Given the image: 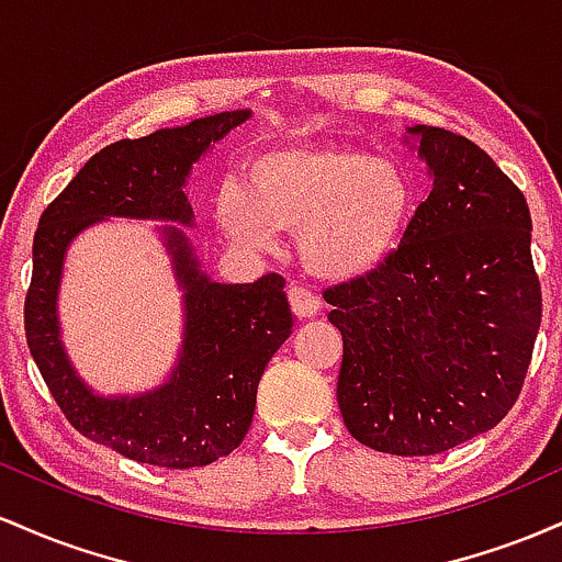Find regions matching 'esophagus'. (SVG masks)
<instances>
[{
  "mask_svg": "<svg viewBox=\"0 0 562 562\" xmlns=\"http://www.w3.org/2000/svg\"><path fill=\"white\" fill-rule=\"evenodd\" d=\"M288 299H290V306H293V312L299 314V317H314V314L319 312L317 293H312L308 288L299 285V282H293V285H290Z\"/></svg>",
  "mask_w": 562,
  "mask_h": 562,
  "instance_id": "esophagus-1",
  "label": "esophagus"
}]
</instances>
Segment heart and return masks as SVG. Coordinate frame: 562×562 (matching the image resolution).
<instances>
[{
    "mask_svg": "<svg viewBox=\"0 0 562 562\" xmlns=\"http://www.w3.org/2000/svg\"><path fill=\"white\" fill-rule=\"evenodd\" d=\"M415 192L402 166L340 145L274 147L250 160L248 190L216 195L224 232L267 248L274 229L299 232L301 259L322 280H351L380 267L402 240Z\"/></svg>",
    "mask_w": 562,
    "mask_h": 562,
    "instance_id": "1",
    "label": "heart"
}]
</instances>
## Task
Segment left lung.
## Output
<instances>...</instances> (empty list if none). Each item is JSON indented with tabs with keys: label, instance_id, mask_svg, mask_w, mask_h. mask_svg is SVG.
<instances>
[{
	"label": "left lung",
	"instance_id": "8db88e82",
	"mask_svg": "<svg viewBox=\"0 0 562 562\" xmlns=\"http://www.w3.org/2000/svg\"><path fill=\"white\" fill-rule=\"evenodd\" d=\"M434 190L380 267L327 288L338 406L364 447L428 457L492 430L524 391L541 322L524 192L475 142L417 126Z\"/></svg>",
	"mask_w": 562,
	"mask_h": 562
}]
</instances>
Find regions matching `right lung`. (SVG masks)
Returning a JSON list of instances; mask_svg holds the SVG:
<instances>
[{
    "mask_svg": "<svg viewBox=\"0 0 562 562\" xmlns=\"http://www.w3.org/2000/svg\"><path fill=\"white\" fill-rule=\"evenodd\" d=\"M248 111L218 113L179 128L102 147L44 209L34 235V272L25 293V340L66 420L81 436L158 468H200L240 447L269 359L295 317L277 272L245 285H218L198 269L190 243L169 229L184 285V351L171 383L150 396L100 398L70 370L57 338L55 299L63 256L83 227L102 216L192 222L184 195L190 166L211 142L243 124Z\"/></svg>",
    "mask_w": 562,
    "mask_h": 562,
    "instance_id": "1",
    "label": "right lung"
}]
</instances>
